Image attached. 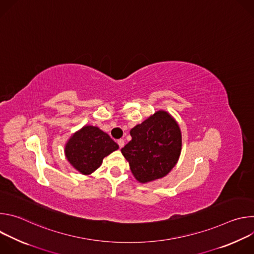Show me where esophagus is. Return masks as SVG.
I'll list each match as a JSON object with an SVG mask.
<instances>
[{
    "mask_svg": "<svg viewBox=\"0 0 254 254\" xmlns=\"http://www.w3.org/2000/svg\"><path fill=\"white\" fill-rule=\"evenodd\" d=\"M118 143H119L120 148H123V147L125 146V140H124L123 138H121V139H119V140H118Z\"/></svg>",
    "mask_w": 254,
    "mask_h": 254,
    "instance_id": "obj_1",
    "label": "esophagus"
}]
</instances>
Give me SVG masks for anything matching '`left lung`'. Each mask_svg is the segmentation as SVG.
<instances>
[{
    "label": "left lung",
    "instance_id": "8db88e82",
    "mask_svg": "<svg viewBox=\"0 0 254 254\" xmlns=\"http://www.w3.org/2000/svg\"><path fill=\"white\" fill-rule=\"evenodd\" d=\"M131 140L122 149L133 177L141 184L167 176L176 166L182 150L179 124L160 110L130 129Z\"/></svg>",
    "mask_w": 254,
    "mask_h": 254
}]
</instances>
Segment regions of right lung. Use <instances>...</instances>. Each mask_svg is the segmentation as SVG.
<instances>
[{
	"mask_svg": "<svg viewBox=\"0 0 254 254\" xmlns=\"http://www.w3.org/2000/svg\"><path fill=\"white\" fill-rule=\"evenodd\" d=\"M119 150V144L97 127L84 126L65 143V157L70 165L82 175L97 170L103 159Z\"/></svg>",
	"mask_w": 254,
	"mask_h": 254,
	"instance_id": "obj_1",
	"label": "right lung"
}]
</instances>
